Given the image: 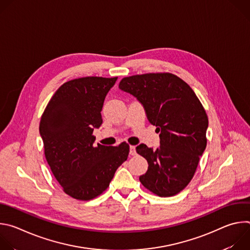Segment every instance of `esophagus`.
<instances>
[{
  "instance_id": "1",
  "label": "esophagus",
  "mask_w": 250,
  "mask_h": 250,
  "mask_svg": "<svg viewBox=\"0 0 250 250\" xmlns=\"http://www.w3.org/2000/svg\"><path fill=\"white\" fill-rule=\"evenodd\" d=\"M129 154L131 155V156H133V155H135L136 154V150H135V146H131L130 147H129Z\"/></svg>"
}]
</instances>
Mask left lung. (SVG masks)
I'll return each instance as SVG.
<instances>
[{"label": "left lung", "instance_id": "1", "mask_svg": "<svg viewBox=\"0 0 250 250\" xmlns=\"http://www.w3.org/2000/svg\"><path fill=\"white\" fill-rule=\"evenodd\" d=\"M119 88L144 105L160 132V146L141 144L136 152L148 162L139 181L159 197L181 192L192 180L207 146L208 116L192 88L171 73H148L122 79Z\"/></svg>", "mask_w": 250, "mask_h": 250}]
</instances>
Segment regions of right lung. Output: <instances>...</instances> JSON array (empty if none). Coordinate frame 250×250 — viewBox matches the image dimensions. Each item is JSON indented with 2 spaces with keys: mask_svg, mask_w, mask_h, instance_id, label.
Segmentation results:
<instances>
[{
  "mask_svg": "<svg viewBox=\"0 0 250 250\" xmlns=\"http://www.w3.org/2000/svg\"><path fill=\"white\" fill-rule=\"evenodd\" d=\"M118 77H83L64 83L42 116L40 133L46 161L63 191L89 201L110 186L127 159L129 146H95L94 128L103 124L104 98Z\"/></svg>",
  "mask_w": 250,
  "mask_h": 250,
  "instance_id": "obj_1",
  "label": "right lung"
}]
</instances>
